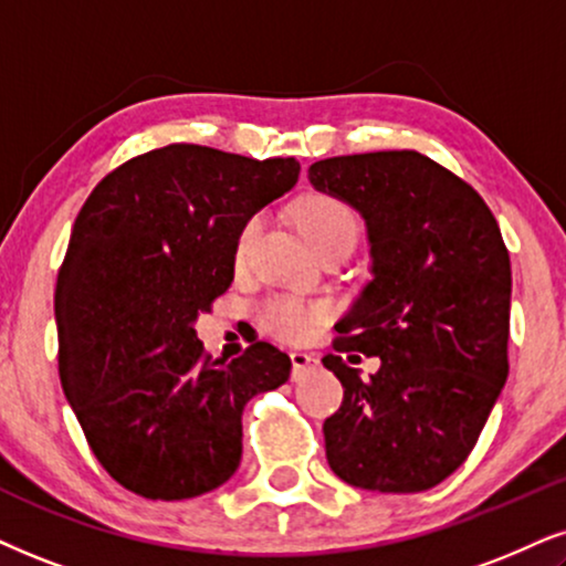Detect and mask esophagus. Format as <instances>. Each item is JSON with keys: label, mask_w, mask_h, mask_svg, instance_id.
Returning a JSON list of instances; mask_svg holds the SVG:
<instances>
[{"label": "esophagus", "mask_w": 566, "mask_h": 566, "mask_svg": "<svg viewBox=\"0 0 566 566\" xmlns=\"http://www.w3.org/2000/svg\"><path fill=\"white\" fill-rule=\"evenodd\" d=\"M290 360H292V378H295V381L303 374H307V370H313L318 366V357H313L307 353H292Z\"/></svg>", "instance_id": "esophagus-1"}]
</instances>
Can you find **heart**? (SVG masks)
I'll return each mask as SVG.
<instances>
[{"instance_id": "obj_1", "label": "heart", "mask_w": 566, "mask_h": 566, "mask_svg": "<svg viewBox=\"0 0 566 566\" xmlns=\"http://www.w3.org/2000/svg\"><path fill=\"white\" fill-rule=\"evenodd\" d=\"M297 224L303 234L316 250H324L334 242H355L357 238V217L342 198L328 196V192H311L297 203L295 209ZM261 213H253L242 221L234 238V259L242 261L253 248L261 232ZM261 324L269 334L284 342H300L313 332V326L326 316V307L321 303H305V300L274 295L263 300L259 307Z\"/></svg>"}]
</instances>
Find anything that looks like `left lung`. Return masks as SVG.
I'll list each match as a JSON object with an SVG mask.
<instances>
[{
  "label": "left lung",
  "instance_id": "obj_1",
  "mask_svg": "<svg viewBox=\"0 0 566 566\" xmlns=\"http://www.w3.org/2000/svg\"><path fill=\"white\" fill-rule=\"evenodd\" d=\"M307 180L360 211L374 259L324 357L345 389L324 423L328 468L357 489H433L473 452L510 376L502 230L462 177L418 151L334 156ZM342 352L382 368L360 379Z\"/></svg>",
  "mask_w": 566,
  "mask_h": 566
}]
</instances>
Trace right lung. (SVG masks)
Wrapping results in <instances>:
<instances>
[{
  "mask_svg": "<svg viewBox=\"0 0 566 566\" xmlns=\"http://www.w3.org/2000/svg\"><path fill=\"white\" fill-rule=\"evenodd\" d=\"M292 159L171 143L135 156L77 213L54 292L60 381L91 452L127 491L180 502L242 457V410L290 378L253 342L211 360L196 321L234 279L242 221L297 182Z\"/></svg>",
  "mask_w": 566,
  "mask_h": 566,
  "instance_id": "obj_1",
  "label": "right lung"
}]
</instances>
